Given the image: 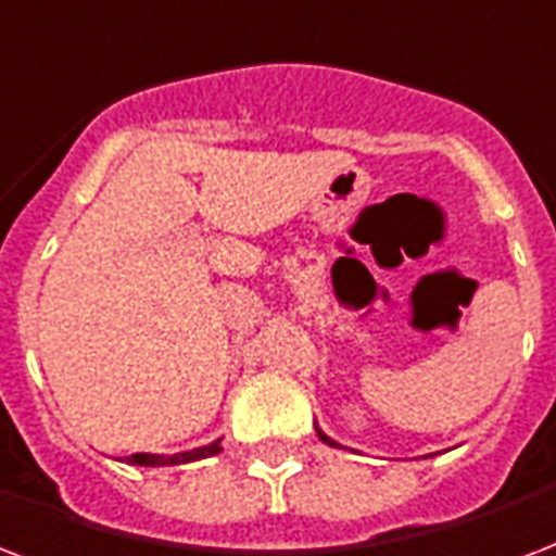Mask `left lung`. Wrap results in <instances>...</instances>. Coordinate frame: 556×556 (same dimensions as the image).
Listing matches in <instances>:
<instances>
[{
  "label": "left lung",
  "mask_w": 556,
  "mask_h": 556,
  "mask_svg": "<svg viewBox=\"0 0 556 556\" xmlns=\"http://www.w3.org/2000/svg\"><path fill=\"white\" fill-rule=\"evenodd\" d=\"M318 435H320V439H324V442H327V445H336V442H332L330 435H324V433H320V430H318Z\"/></svg>",
  "instance_id": "left-lung-1"
}]
</instances>
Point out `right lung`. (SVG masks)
<instances>
[{
    "label": "right lung",
    "instance_id": "obj_1",
    "mask_svg": "<svg viewBox=\"0 0 556 556\" xmlns=\"http://www.w3.org/2000/svg\"><path fill=\"white\" fill-rule=\"evenodd\" d=\"M224 447L220 442H212V445L205 447H197V451H185V454H174V456H162V454H131L126 456V463L131 466H179V463H191V459H203V456H212V454H220Z\"/></svg>",
    "mask_w": 556,
    "mask_h": 556
}]
</instances>
